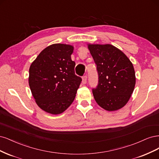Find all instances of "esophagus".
Returning <instances> with one entry per match:
<instances>
[{
    "instance_id": "34e87169",
    "label": "esophagus",
    "mask_w": 159,
    "mask_h": 159,
    "mask_svg": "<svg viewBox=\"0 0 159 159\" xmlns=\"http://www.w3.org/2000/svg\"><path fill=\"white\" fill-rule=\"evenodd\" d=\"M86 80H87V76H83V78H82V83H83V84H85L86 83Z\"/></svg>"
}]
</instances>
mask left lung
Instances as JSON below:
<instances>
[{
  "mask_svg": "<svg viewBox=\"0 0 159 159\" xmlns=\"http://www.w3.org/2000/svg\"><path fill=\"white\" fill-rule=\"evenodd\" d=\"M96 65L98 84L94 98L107 111H116L129 101L135 85L132 63L121 50L110 44H88Z\"/></svg>",
  "mask_w": 159,
  "mask_h": 159,
  "instance_id": "left-lung-1",
  "label": "left lung"
}]
</instances>
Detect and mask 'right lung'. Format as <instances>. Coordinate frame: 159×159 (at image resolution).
Wrapping results in <instances>:
<instances>
[{
	"label": "right lung",
	"mask_w": 159,
	"mask_h": 159,
	"mask_svg": "<svg viewBox=\"0 0 159 159\" xmlns=\"http://www.w3.org/2000/svg\"><path fill=\"white\" fill-rule=\"evenodd\" d=\"M73 49L70 45H51L30 65V90L38 106L48 113H63L74 101L82 79L75 73Z\"/></svg>",
	"instance_id": "obj_1"
}]
</instances>
